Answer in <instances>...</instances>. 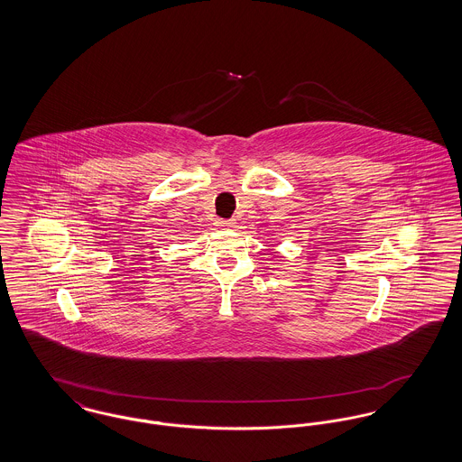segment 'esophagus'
Instances as JSON below:
<instances>
[{
    "mask_svg": "<svg viewBox=\"0 0 462 462\" xmlns=\"http://www.w3.org/2000/svg\"><path fill=\"white\" fill-rule=\"evenodd\" d=\"M217 225L220 226V228H234L236 226V221L234 220H218L217 221Z\"/></svg>",
    "mask_w": 462,
    "mask_h": 462,
    "instance_id": "34e87169",
    "label": "esophagus"
}]
</instances>
